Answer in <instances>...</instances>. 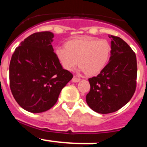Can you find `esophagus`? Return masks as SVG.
Returning a JSON list of instances; mask_svg holds the SVG:
<instances>
[{"label": "esophagus", "mask_w": 147, "mask_h": 147, "mask_svg": "<svg viewBox=\"0 0 147 147\" xmlns=\"http://www.w3.org/2000/svg\"><path fill=\"white\" fill-rule=\"evenodd\" d=\"M72 81L73 82H80V79L76 78V77H73V78H72Z\"/></svg>", "instance_id": "esophagus-1"}]
</instances>
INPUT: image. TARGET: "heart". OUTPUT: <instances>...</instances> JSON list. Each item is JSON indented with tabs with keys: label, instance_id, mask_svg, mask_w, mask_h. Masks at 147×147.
<instances>
[{
	"label": "heart",
	"instance_id": "1",
	"mask_svg": "<svg viewBox=\"0 0 147 147\" xmlns=\"http://www.w3.org/2000/svg\"><path fill=\"white\" fill-rule=\"evenodd\" d=\"M55 56L62 67L70 71L77 66L88 77L99 75L106 67L111 54V45L105 39L82 36L70 39L65 47H58Z\"/></svg>",
	"mask_w": 147,
	"mask_h": 147
}]
</instances>
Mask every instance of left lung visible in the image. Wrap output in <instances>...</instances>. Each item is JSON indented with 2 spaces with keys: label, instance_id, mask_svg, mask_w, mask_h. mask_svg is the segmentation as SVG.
<instances>
[{
  "label": "left lung",
  "instance_id": "1",
  "mask_svg": "<svg viewBox=\"0 0 147 147\" xmlns=\"http://www.w3.org/2000/svg\"><path fill=\"white\" fill-rule=\"evenodd\" d=\"M111 54L109 62L96 77L88 79L90 85L86 95L88 106L98 113L117 111L131 100L136 86V55L120 37L111 35Z\"/></svg>",
  "mask_w": 147,
  "mask_h": 147
}]
</instances>
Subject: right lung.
<instances>
[{
    "mask_svg": "<svg viewBox=\"0 0 147 147\" xmlns=\"http://www.w3.org/2000/svg\"><path fill=\"white\" fill-rule=\"evenodd\" d=\"M53 38L50 31L34 33L21 42L11 57V92L18 105L31 113H42L54 106L73 77L55 56Z\"/></svg>",
    "mask_w": 147,
    "mask_h": 147,
    "instance_id": "add662e5",
    "label": "right lung"
}]
</instances>
